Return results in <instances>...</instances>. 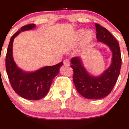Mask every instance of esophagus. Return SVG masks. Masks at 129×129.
<instances>
[{
	"instance_id": "1",
	"label": "esophagus",
	"mask_w": 129,
	"mask_h": 129,
	"mask_svg": "<svg viewBox=\"0 0 129 129\" xmlns=\"http://www.w3.org/2000/svg\"><path fill=\"white\" fill-rule=\"evenodd\" d=\"M63 64L66 66H69L70 65V61L69 60L66 59L63 60Z\"/></svg>"
}]
</instances>
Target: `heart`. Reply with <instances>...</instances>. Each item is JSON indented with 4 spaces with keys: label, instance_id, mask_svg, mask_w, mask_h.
I'll use <instances>...</instances> for the list:
<instances>
[{
    "label": "heart",
    "instance_id": "obj_1",
    "mask_svg": "<svg viewBox=\"0 0 129 129\" xmlns=\"http://www.w3.org/2000/svg\"><path fill=\"white\" fill-rule=\"evenodd\" d=\"M83 37V44L85 45L90 44L94 38V34L91 31H88L85 33V30L81 29L76 33V36L78 39H81Z\"/></svg>",
    "mask_w": 129,
    "mask_h": 129
}]
</instances>
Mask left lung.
<instances>
[{"label":"left lung","mask_w":129,"mask_h":129,"mask_svg":"<svg viewBox=\"0 0 129 129\" xmlns=\"http://www.w3.org/2000/svg\"><path fill=\"white\" fill-rule=\"evenodd\" d=\"M96 39L107 46L112 52L110 66L98 76H93L87 70L81 57L71 59L73 69V82L78 92L90 100H100L107 96L116 84L120 73L121 56L120 48L116 39L107 29L95 23Z\"/></svg>","instance_id":"obj_1"}]
</instances>
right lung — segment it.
I'll use <instances>...</instances> for the list:
<instances>
[{
    "label": "right lung",
    "mask_w": 129,
    "mask_h": 129,
    "mask_svg": "<svg viewBox=\"0 0 129 129\" xmlns=\"http://www.w3.org/2000/svg\"><path fill=\"white\" fill-rule=\"evenodd\" d=\"M36 26L33 23L26 25L16 32L10 39L6 55V70L11 86L17 94L29 100H39L45 96L63 64L61 62L53 66L43 67L34 72H26L16 65L13 55L14 38L21 32L31 30Z\"/></svg>",
    "instance_id": "add662e5"
}]
</instances>
